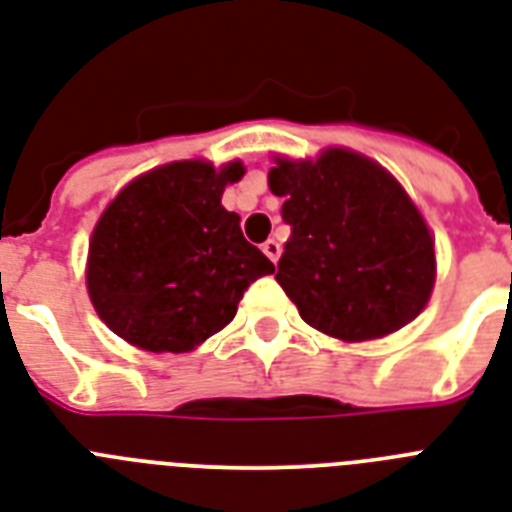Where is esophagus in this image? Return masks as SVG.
<instances>
[{
	"instance_id": "1",
	"label": "esophagus",
	"mask_w": 512,
	"mask_h": 512,
	"mask_svg": "<svg viewBox=\"0 0 512 512\" xmlns=\"http://www.w3.org/2000/svg\"><path fill=\"white\" fill-rule=\"evenodd\" d=\"M263 252L273 260V263H278V257H281V244H278L276 239H268V242L263 244Z\"/></svg>"
}]
</instances>
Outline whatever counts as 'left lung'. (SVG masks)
<instances>
[{
  "mask_svg": "<svg viewBox=\"0 0 512 512\" xmlns=\"http://www.w3.org/2000/svg\"><path fill=\"white\" fill-rule=\"evenodd\" d=\"M268 186L292 226L276 281L307 326L344 344L373 342L429 305L434 234L384 165L347 147L273 155Z\"/></svg>",
  "mask_w": 512,
  "mask_h": 512,
  "instance_id": "1",
  "label": "left lung"
}]
</instances>
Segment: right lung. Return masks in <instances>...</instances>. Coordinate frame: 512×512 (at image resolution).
Segmentation results:
<instances>
[{"label":"right lung","mask_w":512,"mask_h":512,"mask_svg":"<svg viewBox=\"0 0 512 512\" xmlns=\"http://www.w3.org/2000/svg\"><path fill=\"white\" fill-rule=\"evenodd\" d=\"M244 173L242 160H176L112 197L86 255V292L112 334L155 355L197 350L234 321L247 286L276 270L220 205Z\"/></svg>","instance_id":"1"}]
</instances>
